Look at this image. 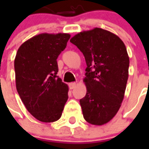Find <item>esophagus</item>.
<instances>
[{
  "instance_id": "34e87169",
  "label": "esophagus",
  "mask_w": 149,
  "mask_h": 149,
  "mask_svg": "<svg viewBox=\"0 0 149 149\" xmlns=\"http://www.w3.org/2000/svg\"><path fill=\"white\" fill-rule=\"evenodd\" d=\"M76 85H77L76 83H70V84H69V86H70V90H72V89L74 88Z\"/></svg>"
}]
</instances>
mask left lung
I'll return each instance as SVG.
<instances>
[{
	"label": "left lung",
	"instance_id": "1",
	"mask_svg": "<svg viewBox=\"0 0 149 149\" xmlns=\"http://www.w3.org/2000/svg\"><path fill=\"white\" fill-rule=\"evenodd\" d=\"M70 42L83 52L86 63V96L79 100L84 119L93 125L109 122L125 97L129 57L118 36L95 28L77 34Z\"/></svg>",
	"mask_w": 149,
	"mask_h": 149
}]
</instances>
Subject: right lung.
Masks as SVG:
<instances>
[{
  "label": "right lung",
  "mask_w": 149,
  "mask_h": 149,
  "mask_svg": "<svg viewBox=\"0 0 149 149\" xmlns=\"http://www.w3.org/2000/svg\"><path fill=\"white\" fill-rule=\"evenodd\" d=\"M70 34H39L24 42L15 59L16 88L29 112L42 122L58 120L68 100L67 84L57 76V58Z\"/></svg>",
  "instance_id": "obj_1"
}]
</instances>
